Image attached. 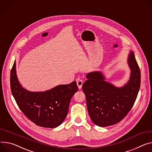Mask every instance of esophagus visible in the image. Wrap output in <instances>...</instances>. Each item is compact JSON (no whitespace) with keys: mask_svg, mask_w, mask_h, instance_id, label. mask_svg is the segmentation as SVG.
I'll use <instances>...</instances> for the list:
<instances>
[{"mask_svg":"<svg viewBox=\"0 0 152 152\" xmlns=\"http://www.w3.org/2000/svg\"><path fill=\"white\" fill-rule=\"evenodd\" d=\"M83 83V81L81 80H80V79L77 80V86L79 89L81 88V86H82Z\"/></svg>","mask_w":152,"mask_h":152,"instance_id":"1","label":"esophagus"}]
</instances>
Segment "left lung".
Segmentation results:
<instances>
[{
	"mask_svg": "<svg viewBox=\"0 0 152 152\" xmlns=\"http://www.w3.org/2000/svg\"><path fill=\"white\" fill-rule=\"evenodd\" d=\"M131 69L128 82L117 88L104 81L100 72L88 73L82 89L86 99L89 115L99 126H108L121 121L132 108L141 86V71L133 52L128 58Z\"/></svg>",
	"mask_w": 152,
	"mask_h": 152,
	"instance_id": "left-lung-1",
	"label": "left lung"
}]
</instances>
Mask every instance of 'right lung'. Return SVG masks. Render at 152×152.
I'll list each match as a JSON object with an SVG mask.
<instances>
[{"label":"right lung","instance_id":"obj_1","mask_svg":"<svg viewBox=\"0 0 152 152\" xmlns=\"http://www.w3.org/2000/svg\"><path fill=\"white\" fill-rule=\"evenodd\" d=\"M16 72L15 61L11 70L10 86L21 111L39 126L55 128L60 125L66 118L71 98L78 91L76 81L44 92H30L19 84Z\"/></svg>","mask_w":152,"mask_h":152}]
</instances>
